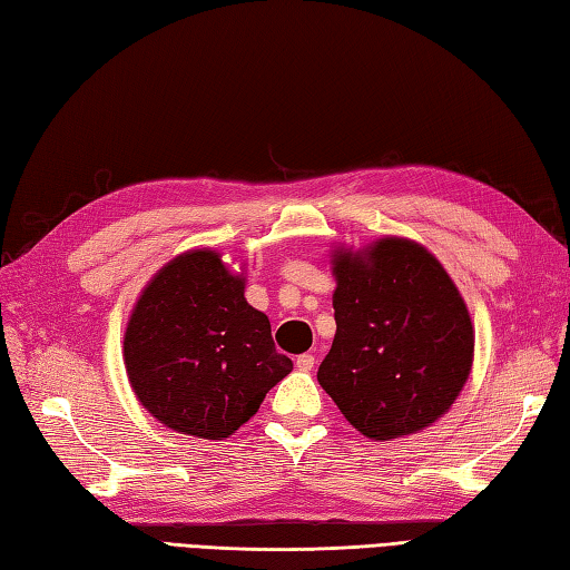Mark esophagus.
Returning a JSON list of instances; mask_svg holds the SVG:
<instances>
[{
    "label": "esophagus",
    "mask_w": 570,
    "mask_h": 570,
    "mask_svg": "<svg viewBox=\"0 0 570 570\" xmlns=\"http://www.w3.org/2000/svg\"><path fill=\"white\" fill-rule=\"evenodd\" d=\"M296 367H298L301 372H311L313 367H316V357H313L311 353L298 355V357H296Z\"/></svg>",
    "instance_id": "34e87169"
}]
</instances>
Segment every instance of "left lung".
<instances>
[{"label":"left lung","instance_id":"obj_1","mask_svg":"<svg viewBox=\"0 0 570 570\" xmlns=\"http://www.w3.org/2000/svg\"><path fill=\"white\" fill-rule=\"evenodd\" d=\"M335 341L318 382L374 441L431 426L472 367V323L451 276L416 242L335 257Z\"/></svg>","mask_w":570,"mask_h":570}]
</instances>
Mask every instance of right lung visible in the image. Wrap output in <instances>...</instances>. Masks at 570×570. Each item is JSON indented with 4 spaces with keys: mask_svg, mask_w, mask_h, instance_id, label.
Segmentation results:
<instances>
[{
    "mask_svg": "<svg viewBox=\"0 0 570 570\" xmlns=\"http://www.w3.org/2000/svg\"><path fill=\"white\" fill-rule=\"evenodd\" d=\"M125 365L144 409L178 433L220 441L257 414L292 372L269 318L220 254L186 252L144 288L125 333Z\"/></svg>",
    "mask_w": 570,
    "mask_h": 570,
    "instance_id": "right-lung-1",
    "label": "right lung"
}]
</instances>
